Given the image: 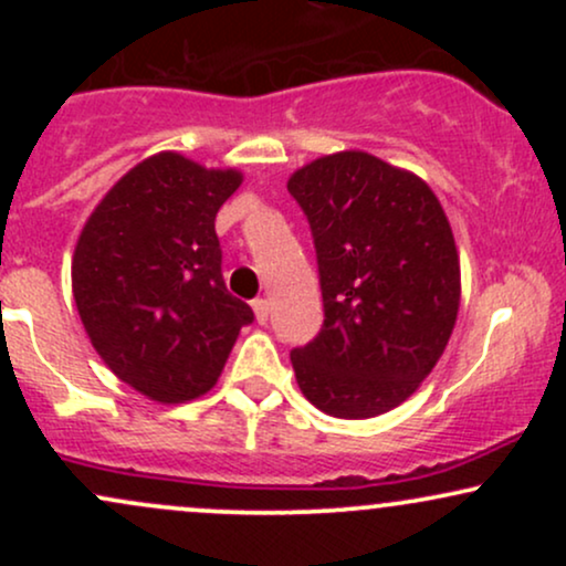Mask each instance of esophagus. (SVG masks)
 I'll use <instances>...</instances> for the list:
<instances>
[{
  "label": "esophagus",
  "mask_w": 566,
  "mask_h": 566,
  "mask_svg": "<svg viewBox=\"0 0 566 566\" xmlns=\"http://www.w3.org/2000/svg\"><path fill=\"white\" fill-rule=\"evenodd\" d=\"M252 311H255V319L265 324L269 322V301L265 297H258V301H252Z\"/></svg>",
  "instance_id": "1"
}]
</instances>
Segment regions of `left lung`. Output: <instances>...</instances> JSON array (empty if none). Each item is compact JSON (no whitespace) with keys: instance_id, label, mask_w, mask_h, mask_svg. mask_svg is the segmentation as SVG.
I'll use <instances>...</instances> for the list:
<instances>
[{"instance_id":"1","label":"left lung","mask_w":566,"mask_h":566,"mask_svg":"<svg viewBox=\"0 0 566 566\" xmlns=\"http://www.w3.org/2000/svg\"><path fill=\"white\" fill-rule=\"evenodd\" d=\"M311 226L324 324L290 354L322 412L365 420L399 407L437 367L460 308L458 247L426 180L367 151L292 172Z\"/></svg>"}]
</instances>
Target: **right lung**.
<instances>
[{
    "label": "right lung",
    "mask_w": 566,
    "mask_h": 566,
    "mask_svg": "<svg viewBox=\"0 0 566 566\" xmlns=\"http://www.w3.org/2000/svg\"><path fill=\"white\" fill-rule=\"evenodd\" d=\"M242 186L175 151L135 165L80 233L71 287L90 343L119 380L161 405L216 386L252 308L226 290L216 216Z\"/></svg>",
    "instance_id": "obj_1"
}]
</instances>
